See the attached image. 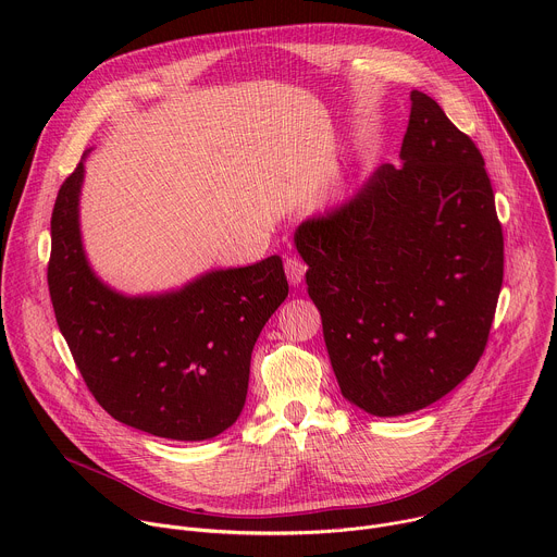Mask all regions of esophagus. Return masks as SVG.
<instances>
[{"instance_id": "obj_1", "label": "esophagus", "mask_w": 557, "mask_h": 557, "mask_svg": "<svg viewBox=\"0 0 557 557\" xmlns=\"http://www.w3.org/2000/svg\"><path fill=\"white\" fill-rule=\"evenodd\" d=\"M306 262L304 260H299V258H286V262H284V271H286V277H288V282L293 284V286H297V284H301V280H304V275H306Z\"/></svg>"}]
</instances>
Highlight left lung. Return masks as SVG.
Instances as JSON below:
<instances>
[{
  "instance_id": "8db88e82",
  "label": "left lung",
  "mask_w": 557,
  "mask_h": 557,
  "mask_svg": "<svg viewBox=\"0 0 557 557\" xmlns=\"http://www.w3.org/2000/svg\"><path fill=\"white\" fill-rule=\"evenodd\" d=\"M410 101L404 165L295 231L342 394L374 417L423 410L471 374L503 286L483 153L432 97Z\"/></svg>"
}]
</instances>
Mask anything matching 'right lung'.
Returning <instances> with one entry per match:
<instances>
[{
  "mask_svg": "<svg viewBox=\"0 0 557 557\" xmlns=\"http://www.w3.org/2000/svg\"><path fill=\"white\" fill-rule=\"evenodd\" d=\"M84 161L50 220L48 288L61 335L99 406L172 441H205L240 417L253 346L288 295L282 258L220 269L181 290L127 297L88 264L78 231Z\"/></svg>",
  "mask_w": 557,
  "mask_h": 557,
  "instance_id": "obj_1",
  "label": "right lung"
}]
</instances>
